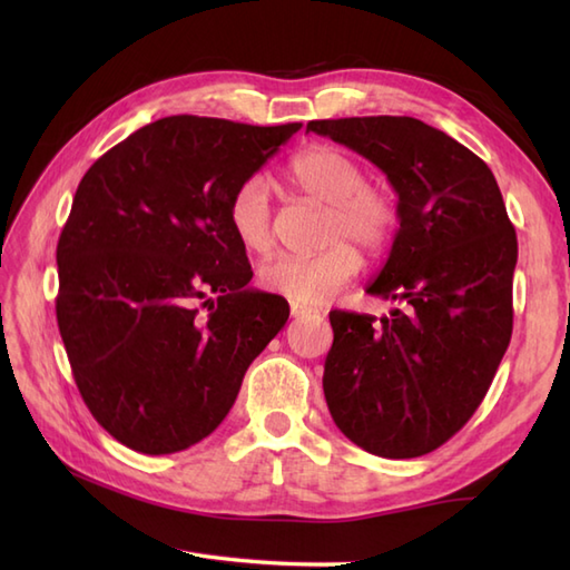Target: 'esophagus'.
<instances>
[{
	"label": "esophagus",
	"mask_w": 570,
	"mask_h": 570,
	"mask_svg": "<svg viewBox=\"0 0 570 570\" xmlns=\"http://www.w3.org/2000/svg\"><path fill=\"white\" fill-rule=\"evenodd\" d=\"M311 313H316V311H311L306 306H298V304H292V318H304V316H311Z\"/></svg>",
	"instance_id": "obj_1"
}]
</instances>
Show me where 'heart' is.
I'll return each mask as SVG.
<instances>
[{
  "label": "heart",
  "instance_id": "1",
  "mask_svg": "<svg viewBox=\"0 0 570 570\" xmlns=\"http://www.w3.org/2000/svg\"><path fill=\"white\" fill-rule=\"evenodd\" d=\"M288 180L301 196L328 205L323 229V245L328 247L308 257L282 254L262 264L259 286L292 304L318 306L360 272L362 257L347 239L367 254L392 247L399 229V203L386 188L367 184L365 166L355 156L328 144L298 151L288 161ZM227 220L247 252H272L276 237L266 178L242 180L229 198Z\"/></svg>",
  "mask_w": 570,
  "mask_h": 570
}]
</instances>
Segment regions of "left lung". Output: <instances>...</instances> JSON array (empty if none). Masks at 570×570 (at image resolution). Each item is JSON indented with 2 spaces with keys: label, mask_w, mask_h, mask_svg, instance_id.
Wrapping results in <instances>:
<instances>
[{
  "label": "left lung",
  "mask_w": 570,
  "mask_h": 570,
  "mask_svg": "<svg viewBox=\"0 0 570 570\" xmlns=\"http://www.w3.org/2000/svg\"><path fill=\"white\" fill-rule=\"evenodd\" d=\"M382 168L399 233L367 294L399 304L380 325L333 311L323 392L335 426L382 458H419L465 426L512 337L517 233L480 156L414 117L306 127Z\"/></svg>",
  "instance_id": "obj_1"
}]
</instances>
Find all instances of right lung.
<instances>
[{"label":"right lung","mask_w":570,"mask_h":570,"mask_svg":"<svg viewBox=\"0 0 570 570\" xmlns=\"http://www.w3.org/2000/svg\"><path fill=\"white\" fill-rule=\"evenodd\" d=\"M298 129L174 115L82 176L58 237L56 318L85 406L131 451L210 435L288 321L282 296L247 286L227 208Z\"/></svg>","instance_id":"right-lung-1"}]
</instances>
